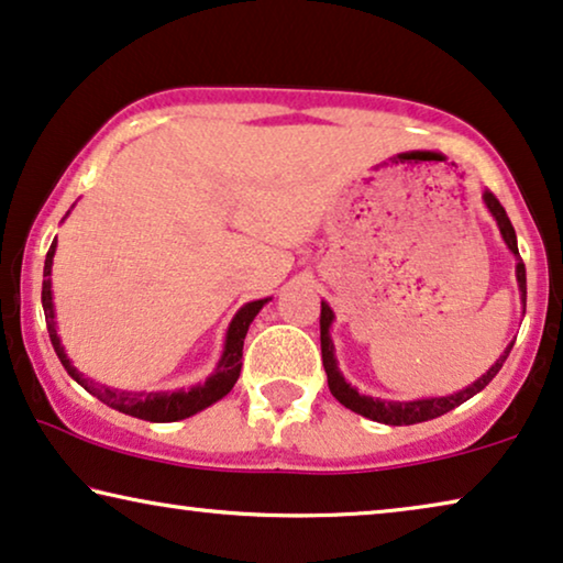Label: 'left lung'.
Here are the masks:
<instances>
[{
    "label": "left lung",
    "mask_w": 563,
    "mask_h": 563,
    "mask_svg": "<svg viewBox=\"0 0 563 563\" xmlns=\"http://www.w3.org/2000/svg\"><path fill=\"white\" fill-rule=\"evenodd\" d=\"M482 201H485L487 211L493 213V219L497 221V229H500L508 250L516 255V280H518L520 300H522V313H526V265H522L520 252H518L516 229H512L508 213H505V209H503V203L497 201L493 194L485 191ZM331 323H334V311H331V306L327 303V300H321V360H323V369H327V377H329L331 395H334V398L342 402L344 408H350V410H354V413L369 418V421L385 423V426L423 423V421H431V418L449 413V410H454L456 406H462V402L474 398V395L482 393L489 383H493V377L503 369V362L508 360L512 344H516V342H510L508 346H505V352L497 357V362L485 372V375L477 377L472 385H466L464 390H459L454 395H439V398H418V400H379V398H372V395H362L357 387H352L344 379L342 369H339V364H336L334 342H331Z\"/></svg>",
    "instance_id": "left-lung-1"
}]
</instances>
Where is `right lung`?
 Masks as SVG:
<instances>
[{
  "instance_id": "right-lung-1",
  "label": "right lung",
  "mask_w": 563,
  "mask_h": 563,
  "mask_svg": "<svg viewBox=\"0 0 563 563\" xmlns=\"http://www.w3.org/2000/svg\"><path fill=\"white\" fill-rule=\"evenodd\" d=\"M53 257H55V240L51 244V250H47L45 267H43V311H45L47 334H51L53 350H55V354H58L60 364L66 367L68 375L84 387L86 393H91L93 398H99L101 402H107L109 408L120 410V413H124V416H134V418H142V421H153V423H173V421H184V418H188V416H196L199 410L213 406V402L221 400L229 390H232L236 377H240V372H242L244 336H247L250 323L255 321V316L263 311V306L271 298L250 300V303H244L240 311L234 313V319H232V323H229L227 336H224V352H221V357L211 375L206 377V383L188 387V390L186 387H180V390H173V393L117 390V387L99 385V383H93L91 377H84L81 372L70 364L66 350H63L58 329H55V306H53V290H51L53 288V283H51Z\"/></svg>"
}]
</instances>
